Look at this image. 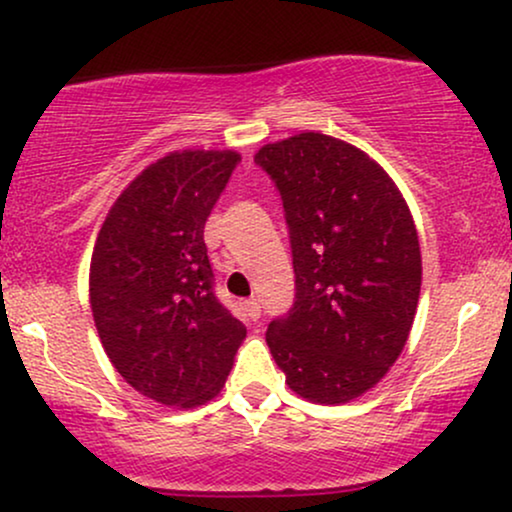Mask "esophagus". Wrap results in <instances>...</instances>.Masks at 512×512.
<instances>
[{
	"instance_id": "34e87169",
	"label": "esophagus",
	"mask_w": 512,
	"mask_h": 512,
	"mask_svg": "<svg viewBox=\"0 0 512 512\" xmlns=\"http://www.w3.org/2000/svg\"><path fill=\"white\" fill-rule=\"evenodd\" d=\"M245 312L252 321H257L262 316V307H260V300L257 297H250V300H245Z\"/></svg>"
}]
</instances>
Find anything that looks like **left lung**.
Segmentation results:
<instances>
[{
    "instance_id": "8db88e82",
    "label": "left lung",
    "mask_w": 512,
    "mask_h": 512,
    "mask_svg": "<svg viewBox=\"0 0 512 512\" xmlns=\"http://www.w3.org/2000/svg\"><path fill=\"white\" fill-rule=\"evenodd\" d=\"M290 231L295 302L269 323L286 383L314 404H347L385 378L416 319L420 243L411 210L371 155L321 132L262 146Z\"/></svg>"
}]
</instances>
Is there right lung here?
Returning a JSON list of instances; mask_svg holds the SVG:
<instances>
[{
  "instance_id": "right-lung-1",
  "label": "right lung",
  "mask_w": 512,
  "mask_h": 512,
  "mask_svg": "<svg viewBox=\"0 0 512 512\" xmlns=\"http://www.w3.org/2000/svg\"><path fill=\"white\" fill-rule=\"evenodd\" d=\"M238 163L236 151L167 153L129 181L96 238L89 302L101 345L158 404L193 409L215 399L245 340L212 290L203 241Z\"/></svg>"
}]
</instances>
